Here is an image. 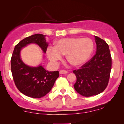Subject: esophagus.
Instances as JSON below:
<instances>
[{
  "label": "esophagus",
  "instance_id": "1",
  "mask_svg": "<svg viewBox=\"0 0 124 124\" xmlns=\"http://www.w3.org/2000/svg\"><path fill=\"white\" fill-rule=\"evenodd\" d=\"M68 73V71H66V70H61L59 71V73L60 74H66Z\"/></svg>",
  "mask_w": 124,
  "mask_h": 124
}]
</instances>
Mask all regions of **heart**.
<instances>
[{
  "mask_svg": "<svg viewBox=\"0 0 124 124\" xmlns=\"http://www.w3.org/2000/svg\"><path fill=\"white\" fill-rule=\"evenodd\" d=\"M94 49V44L89 38L69 37L59 39L55 42L54 47L49 46L46 51L49 59L56 63L63 55L73 66H79L86 62Z\"/></svg>",
  "mask_w": 124,
  "mask_h": 124,
  "instance_id": "heart-1",
  "label": "heart"
}]
</instances>
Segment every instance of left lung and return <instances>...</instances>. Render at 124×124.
Here are the masks:
<instances>
[{"label": "left lung", "instance_id": "obj_1", "mask_svg": "<svg viewBox=\"0 0 124 124\" xmlns=\"http://www.w3.org/2000/svg\"><path fill=\"white\" fill-rule=\"evenodd\" d=\"M96 53L73 72L76 76L74 88L78 93L85 97L96 96L103 92L108 84L112 66L109 46L101 38L95 36Z\"/></svg>", "mask_w": 124, "mask_h": 124}]
</instances>
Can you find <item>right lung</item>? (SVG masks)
Masks as SVG:
<instances>
[{"label":"right lung","instance_id":"add662e5","mask_svg":"<svg viewBox=\"0 0 124 124\" xmlns=\"http://www.w3.org/2000/svg\"><path fill=\"white\" fill-rule=\"evenodd\" d=\"M31 43L37 44L44 51L47 50L45 35L37 34L25 38L16 45L11 58V70L14 82L18 90L25 96L41 98L50 92L59 77V72H49L42 66L30 67L21 61V48Z\"/></svg>","mask_w":124,"mask_h":124}]
</instances>
